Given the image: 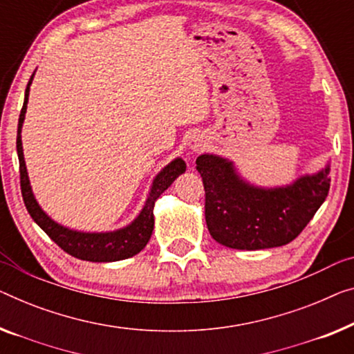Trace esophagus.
Here are the masks:
<instances>
[{
	"label": "esophagus",
	"instance_id": "34e87169",
	"mask_svg": "<svg viewBox=\"0 0 354 354\" xmlns=\"http://www.w3.org/2000/svg\"><path fill=\"white\" fill-rule=\"evenodd\" d=\"M205 145H207V138H205L203 133H192L187 140V146L192 151H202Z\"/></svg>",
	"mask_w": 354,
	"mask_h": 354
}]
</instances>
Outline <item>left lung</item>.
<instances>
[{
  "mask_svg": "<svg viewBox=\"0 0 354 354\" xmlns=\"http://www.w3.org/2000/svg\"><path fill=\"white\" fill-rule=\"evenodd\" d=\"M205 187V219L218 243L234 250L288 245L305 229L328 197L329 165L284 187H257L245 181L232 160L197 157Z\"/></svg>",
  "mask_w": 354,
  "mask_h": 354,
  "instance_id": "left-lung-1",
  "label": "left lung"
}]
</instances>
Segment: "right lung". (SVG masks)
<instances>
[{
	"instance_id": "obj_1",
	"label": "right lung",
	"mask_w": 354,
	"mask_h": 354,
	"mask_svg": "<svg viewBox=\"0 0 354 354\" xmlns=\"http://www.w3.org/2000/svg\"><path fill=\"white\" fill-rule=\"evenodd\" d=\"M35 73L31 75L28 84H26L24 108L20 111L19 127H17V156L20 165V189H22V197L25 207L36 224L50 236L52 240L59 245L68 254L77 257L82 261L91 262H115L129 259V257L138 254L149 241L152 230H154V205L156 200L160 197L162 192H165L171 186L173 181L186 171V162L181 157L171 160L152 181L149 195L145 203L143 209L136 216L131 224L113 232H77L68 227H63L54 219H50L39 203L36 202L33 191H31L28 173L24 159V147H22V125L25 120L26 103H28L30 86L33 81Z\"/></svg>"
}]
</instances>
